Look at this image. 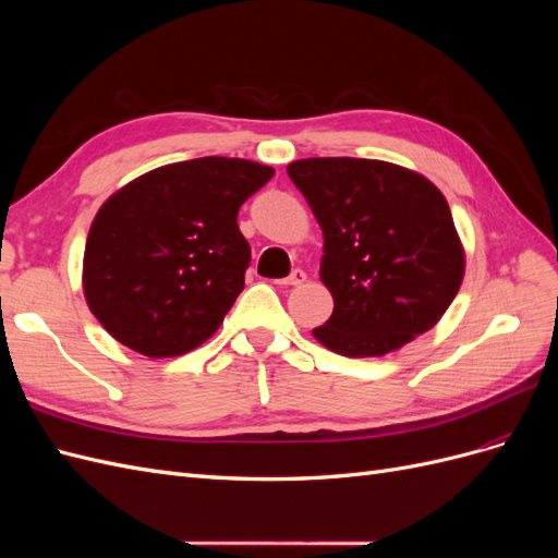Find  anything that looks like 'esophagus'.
Segmentation results:
<instances>
[{
    "label": "esophagus",
    "instance_id": "34e87169",
    "mask_svg": "<svg viewBox=\"0 0 558 558\" xmlns=\"http://www.w3.org/2000/svg\"><path fill=\"white\" fill-rule=\"evenodd\" d=\"M305 279H307V275L302 272V269H293V272L286 277V279H279L277 283L279 286H300V283H305Z\"/></svg>",
    "mask_w": 558,
    "mask_h": 558
}]
</instances>
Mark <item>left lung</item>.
Wrapping results in <instances>:
<instances>
[{
	"mask_svg": "<svg viewBox=\"0 0 558 558\" xmlns=\"http://www.w3.org/2000/svg\"><path fill=\"white\" fill-rule=\"evenodd\" d=\"M324 230L320 281L335 310L316 340L349 359L384 356L442 318L465 256L445 195L412 170L365 158L289 167Z\"/></svg>",
	"mask_w": 558,
	"mask_h": 558,
	"instance_id": "obj_1",
	"label": "left lung"
}]
</instances>
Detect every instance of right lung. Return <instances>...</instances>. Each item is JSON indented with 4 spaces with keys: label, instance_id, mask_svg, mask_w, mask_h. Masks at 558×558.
Wrapping results in <instances>:
<instances>
[{
    "label": "right lung",
    "instance_id": "add662e5",
    "mask_svg": "<svg viewBox=\"0 0 558 558\" xmlns=\"http://www.w3.org/2000/svg\"><path fill=\"white\" fill-rule=\"evenodd\" d=\"M272 174L267 165L209 156L158 167L113 193L83 256V293L105 330L148 359L209 340L251 263L240 207Z\"/></svg>",
    "mask_w": 558,
    "mask_h": 558
}]
</instances>
